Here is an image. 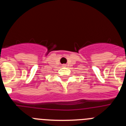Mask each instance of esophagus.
Returning a JSON list of instances; mask_svg holds the SVG:
<instances>
[{"label": "esophagus", "mask_w": 126, "mask_h": 126, "mask_svg": "<svg viewBox=\"0 0 126 126\" xmlns=\"http://www.w3.org/2000/svg\"><path fill=\"white\" fill-rule=\"evenodd\" d=\"M62 66L65 67V66H67V65H66V64H62Z\"/></svg>", "instance_id": "34e87169"}]
</instances>
